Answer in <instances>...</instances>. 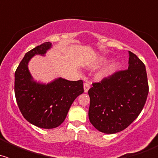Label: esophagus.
I'll list each match as a JSON object with an SVG mask.
<instances>
[{
    "label": "esophagus",
    "mask_w": 158,
    "mask_h": 158,
    "mask_svg": "<svg viewBox=\"0 0 158 158\" xmlns=\"http://www.w3.org/2000/svg\"><path fill=\"white\" fill-rule=\"evenodd\" d=\"M89 89H90V84L89 82H85V84H84V90H85V92L87 93Z\"/></svg>",
    "instance_id": "obj_1"
}]
</instances>
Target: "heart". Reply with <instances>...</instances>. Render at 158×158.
<instances>
[{
    "label": "heart",
    "mask_w": 158,
    "mask_h": 158,
    "mask_svg": "<svg viewBox=\"0 0 158 158\" xmlns=\"http://www.w3.org/2000/svg\"><path fill=\"white\" fill-rule=\"evenodd\" d=\"M105 60H102L100 61V63H103V62H105ZM118 63H112L111 65H109L108 66H107L105 69H104L102 70V72L100 73V77H109L111 74H113L115 71L118 69Z\"/></svg>",
    "instance_id": "heart-1"
}]
</instances>
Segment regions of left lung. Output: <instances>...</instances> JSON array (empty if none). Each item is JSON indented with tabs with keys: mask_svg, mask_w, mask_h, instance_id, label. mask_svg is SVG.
<instances>
[{
	"mask_svg": "<svg viewBox=\"0 0 158 158\" xmlns=\"http://www.w3.org/2000/svg\"><path fill=\"white\" fill-rule=\"evenodd\" d=\"M127 69L118 70L89 89V118L100 132L115 134L126 129L142 111L149 93L144 63L129 51Z\"/></svg>",
	"mask_w": 158,
	"mask_h": 158,
	"instance_id": "8db88e82",
	"label": "left lung"
}]
</instances>
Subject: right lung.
<instances>
[{"instance_id": "add662e5", "label": "right lung", "mask_w": 158, "mask_h": 158, "mask_svg": "<svg viewBox=\"0 0 158 158\" xmlns=\"http://www.w3.org/2000/svg\"><path fill=\"white\" fill-rule=\"evenodd\" d=\"M51 47L42 43L26 53L15 72V96L24 118L36 127L55 128L63 123L73 102L84 93L83 81H70L58 78L48 85L31 81L27 69L29 60L35 54H44Z\"/></svg>"}]
</instances>
